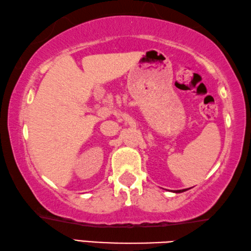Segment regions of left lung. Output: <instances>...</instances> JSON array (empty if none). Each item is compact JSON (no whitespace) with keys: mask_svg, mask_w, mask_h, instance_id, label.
<instances>
[{"mask_svg":"<svg viewBox=\"0 0 251 251\" xmlns=\"http://www.w3.org/2000/svg\"><path fill=\"white\" fill-rule=\"evenodd\" d=\"M187 189H181V190H175V192L174 193H182V192H186Z\"/></svg>","mask_w":251,"mask_h":251,"instance_id":"1","label":"left lung"}]
</instances>
